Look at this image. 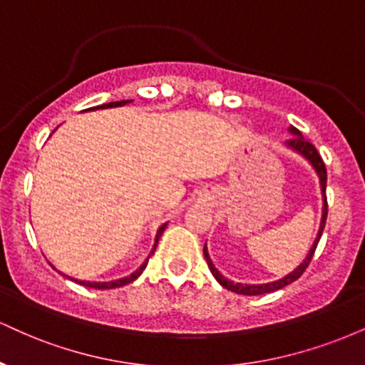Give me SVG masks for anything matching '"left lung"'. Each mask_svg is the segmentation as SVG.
<instances>
[{
  "mask_svg": "<svg viewBox=\"0 0 365 365\" xmlns=\"http://www.w3.org/2000/svg\"><path fill=\"white\" fill-rule=\"evenodd\" d=\"M290 132L295 137H293V139H290V140H287L288 148L295 150V153L302 154V156L307 159V161L314 166L316 173L319 175L322 197H324V206H322V220H321V226H319V233H317L316 242H314L312 249L309 250V254H307V257H305V261L300 264V266L297 267L295 271H292L290 274H287V276H284V278L278 279V282H271V283H264V284H244V283H233V282H230V279H226L225 276L221 274L220 271H217L216 267H215V264H212L211 257H209V254H207L206 245H204V257H206V262H207L209 269H211L212 276H215V278L217 279V283H220L221 287H225L226 290H230V292L240 293V295H262V293H271V292L279 290V288L287 287V284L293 283V282H295V279H299L300 276L304 274V271L307 269L309 262L312 261V255H314V252H316L317 244H319V238L322 235V230H324V225H326V217H328V199H326V180H328V173H326L324 161H322V158L319 156V153H317V149L314 148L311 142L304 139L302 133H300V130L295 128V127H290Z\"/></svg>",
  "mask_w": 365,
  "mask_h": 365,
  "instance_id": "obj_1",
  "label": "left lung"
}]
</instances>
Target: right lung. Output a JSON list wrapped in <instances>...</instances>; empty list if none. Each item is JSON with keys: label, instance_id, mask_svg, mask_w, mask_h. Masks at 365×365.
I'll use <instances>...</instances> for the list:
<instances>
[{"label": "right lung", "instance_id": "obj_1", "mask_svg": "<svg viewBox=\"0 0 365 365\" xmlns=\"http://www.w3.org/2000/svg\"><path fill=\"white\" fill-rule=\"evenodd\" d=\"M127 103H130V101H115V103H108V104H103V106H96V108H89V110H98V108H115V106H123V104H127ZM165 228H166V225H163L161 228L158 230V233H156V244H154V247H153V250H150V254H149V257L150 255L154 254V250H156V245H158V240L159 238H161V235H163V232H165ZM149 257H148V261H145L144 264H142V266L139 267V269L135 271V273H132L130 276H127V278H121V279H115V282H106V283H92V282H81V279H75V282H77L78 284H83V287H89V288H98V290H108V288H118V287H123V284H128V283H132L133 279H137L139 278V276L142 274V271L145 269V266H148V262H149Z\"/></svg>", "mask_w": 365, "mask_h": 365}]
</instances>
